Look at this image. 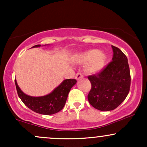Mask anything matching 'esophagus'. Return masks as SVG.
<instances>
[{
    "label": "esophagus",
    "mask_w": 147,
    "mask_h": 147,
    "mask_svg": "<svg viewBox=\"0 0 147 147\" xmlns=\"http://www.w3.org/2000/svg\"><path fill=\"white\" fill-rule=\"evenodd\" d=\"M83 77H84L83 75H82L81 73H77V75H76V76H75V79H77V80H79V79H82Z\"/></svg>",
    "instance_id": "34e87169"
}]
</instances>
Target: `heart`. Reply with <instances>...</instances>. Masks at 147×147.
<instances>
[{"instance_id":"heart-1","label":"heart","mask_w":147,"mask_h":147,"mask_svg":"<svg viewBox=\"0 0 147 147\" xmlns=\"http://www.w3.org/2000/svg\"><path fill=\"white\" fill-rule=\"evenodd\" d=\"M75 64H84V70L89 75H96L105 68L106 55L99 50H88L76 54L72 59Z\"/></svg>"}]
</instances>
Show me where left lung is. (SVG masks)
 Listing matches in <instances>:
<instances>
[{"label": "left lung", "instance_id": "left-lung-1", "mask_svg": "<svg viewBox=\"0 0 147 147\" xmlns=\"http://www.w3.org/2000/svg\"><path fill=\"white\" fill-rule=\"evenodd\" d=\"M112 61L97 75L89 76L92 88L88 95L90 104L102 111L114 110L127 97L131 85L129 65L126 55L112 45Z\"/></svg>", "mask_w": 147, "mask_h": 147}]
</instances>
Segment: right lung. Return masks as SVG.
Wrapping results in <instances>:
<instances>
[{
    "mask_svg": "<svg viewBox=\"0 0 147 147\" xmlns=\"http://www.w3.org/2000/svg\"><path fill=\"white\" fill-rule=\"evenodd\" d=\"M45 45H43V46ZM41 46V45H36L32 48H39ZM76 83L77 80L75 79H65L48 95L41 97H32L26 95L21 90L15 79L18 95L22 102L32 111L42 115H52L62 110L65 106L70 89Z\"/></svg>",
    "mask_w": 147,
    "mask_h": 147,
    "instance_id": "right-lung-1",
    "label": "right lung"
}]
</instances>
